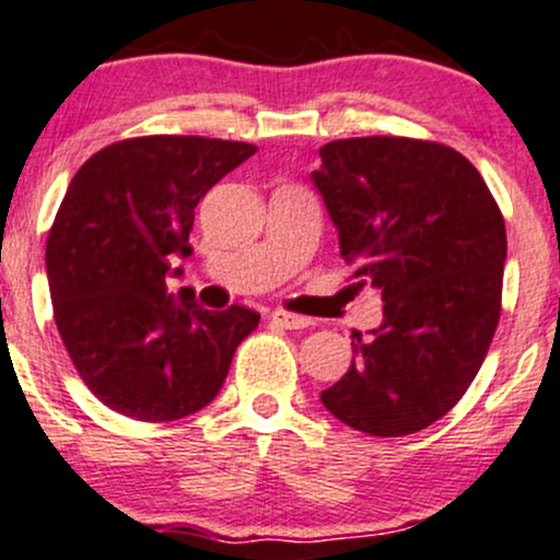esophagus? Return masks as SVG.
I'll use <instances>...</instances> for the list:
<instances>
[{"label": "esophagus", "mask_w": 560, "mask_h": 560, "mask_svg": "<svg viewBox=\"0 0 560 560\" xmlns=\"http://www.w3.org/2000/svg\"><path fill=\"white\" fill-rule=\"evenodd\" d=\"M270 324H276V327H281V329H305L311 322L303 316H294V313L273 311L270 313Z\"/></svg>", "instance_id": "34e87169"}]
</instances>
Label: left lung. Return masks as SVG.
Masks as SVG:
<instances>
[{
	"mask_svg": "<svg viewBox=\"0 0 560 560\" xmlns=\"http://www.w3.org/2000/svg\"><path fill=\"white\" fill-rule=\"evenodd\" d=\"M311 180L355 270L383 298V324L355 337L353 364L322 404L370 435H409L450 411L500 322L505 220L463 153L411 138L318 149Z\"/></svg>",
	"mask_w": 560,
	"mask_h": 560,
	"instance_id": "8db88e82",
	"label": "left lung"
}]
</instances>
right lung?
I'll return each instance as SVG.
<instances>
[{
    "label": "right lung",
    "mask_w": 560,
    "mask_h": 560,
    "mask_svg": "<svg viewBox=\"0 0 560 560\" xmlns=\"http://www.w3.org/2000/svg\"><path fill=\"white\" fill-rule=\"evenodd\" d=\"M257 149L199 135L110 143L79 167L47 236V281L63 346L108 409L143 422L194 415L223 388L260 313L205 311L167 292L188 257L194 210Z\"/></svg>",
    "instance_id": "obj_1"
}]
</instances>
